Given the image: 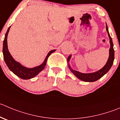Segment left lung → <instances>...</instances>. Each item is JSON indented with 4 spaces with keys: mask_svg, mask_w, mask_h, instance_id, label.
<instances>
[{
    "mask_svg": "<svg viewBox=\"0 0 120 120\" xmlns=\"http://www.w3.org/2000/svg\"><path fill=\"white\" fill-rule=\"evenodd\" d=\"M106 30L107 32L108 35H109V39H110V48L109 49V57L107 61L106 64H105V66L103 67L102 68H101L99 70L97 71L96 72H94V73H82L81 72H79L78 71L74 70L73 68L71 67L70 65L69 64L70 60V58L71 57V55H70L68 56L67 60H68V68H69L70 70L79 79L82 80V81H86V82H94V81H96L97 80H98V79H100V78H101L104 74H106L110 69L111 68V67H112V64H113L114 60V50L113 48V43H112V39H111V36L110 35V33L109 32V29H108L107 25L106 24Z\"/></svg>",
    "mask_w": 120,
    "mask_h": 120,
    "instance_id": "obj_1",
    "label": "left lung"
}]
</instances>
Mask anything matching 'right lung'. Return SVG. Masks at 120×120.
<instances>
[{
    "label": "right lung",
    "instance_id": "obj_1",
    "mask_svg": "<svg viewBox=\"0 0 120 120\" xmlns=\"http://www.w3.org/2000/svg\"><path fill=\"white\" fill-rule=\"evenodd\" d=\"M10 27L11 26L8 28V31L5 34L4 39L3 40V54L4 61H5L6 64L7 66L9 68V70L17 77L21 78L22 79H23V80H28V79H32V78L36 76L40 71H41L45 68L48 57L52 53L55 52L56 50H52L50 51L47 55L46 56L43 63L39 66L33 67V68H28V67H24V66L21 64L19 62H17L13 59V57L11 56L9 50H8L7 39H8V35L9 30L10 29Z\"/></svg>",
    "mask_w": 120,
    "mask_h": 120
}]
</instances>
